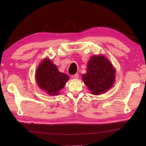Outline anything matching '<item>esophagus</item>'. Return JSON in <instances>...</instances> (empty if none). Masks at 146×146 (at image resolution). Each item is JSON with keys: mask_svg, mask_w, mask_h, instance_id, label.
I'll return each instance as SVG.
<instances>
[{"mask_svg": "<svg viewBox=\"0 0 146 146\" xmlns=\"http://www.w3.org/2000/svg\"><path fill=\"white\" fill-rule=\"evenodd\" d=\"M71 78H78V74L76 73V74H75V75H71Z\"/></svg>", "mask_w": 146, "mask_h": 146, "instance_id": "34e87169", "label": "esophagus"}]
</instances>
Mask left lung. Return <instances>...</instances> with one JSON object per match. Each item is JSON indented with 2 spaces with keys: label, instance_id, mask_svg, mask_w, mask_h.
<instances>
[{
  "label": "left lung",
  "instance_id": "obj_1",
  "mask_svg": "<svg viewBox=\"0 0 146 146\" xmlns=\"http://www.w3.org/2000/svg\"><path fill=\"white\" fill-rule=\"evenodd\" d=\"M82 79L91 93L98 95L112 87L115 70L104 56H93L88 62L87 73L82 75Z\"/></svg>",
  "mask_w": 146,
  "mask_h": 146
}]
</instances>
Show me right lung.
I'll list each match as a JSON object with an SVG mask.
<instances>
[{
  "label": "right lung",
  "instance_id": "1",
  "mask_svg": "<svg viewBox=\"0 0 146 146\" xmlns=\"http://www.w3.org/2000/svg\"><path fill=\"white\" fill-rule=\"evenodd\" d=\"M35 76L39 88L51 95H58L69 80L68 76L59 72L56 66L48 58L44 59L38 66Z\"/></svg>",
  "mask_w": 146,
  "mask_h": 146
}]
</instances>
